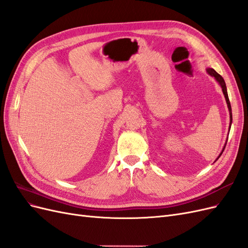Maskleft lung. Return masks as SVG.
I'll use <instances>...</instances> for the list:
<instances>
[{
	"label": "left lung",
	"mask_w": 248,
	"mask_h": 248,
	"mask_svg": "<svg viewBox=\"0 0 248 248\" xmlns=\"http://www.w3.org/2000/svg\"><path fill=\"white\" fill-rule=\"evenodd\" d=\"M207 72H208L211 77L215 78V79L219 82V85H220V86H221V88H222V92H223L224 97H226V100H227V103H228V108H229V110H230V115H231V124H232V108H231V103H230L229 96H228V92H227V86H226V82H224V79L222 78V77L220 76V74L217 73L214 69H212V68H209V69H207ZM230 127H231V125H230ZM226 145H227V144H226ZM224 148H226V146L223 147V150H224ZM223 150H222V152H223ZM222 152L219 154V156L222 154ZM219 156H218V158H219Z\"/></svg>",
	"instance_id": "obj_1"
}]
</instances>
